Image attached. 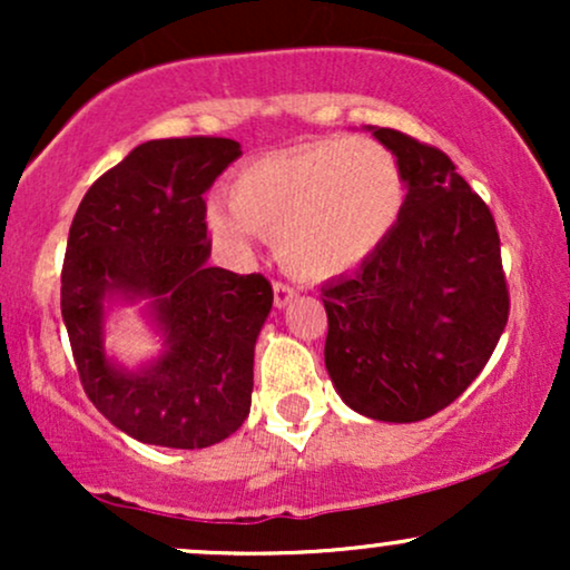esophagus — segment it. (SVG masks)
I'll use <instances>...</instances> for the list:
<instances>
[{
	"mask_svg": "<svg viewBox=\"0 0 570 570\" xmlns=\"http://www.w3.org/2000/svg\"><path fill=\"white\" fill-rule=\"evenodd\" d=\"M294 297H297V292H294L289 284H281V281H276V284H273V305H276L278 311H281V307L289 305Z\"/></svg>",
	"mask_w": 570,
	"mask_h": 570,
	"instance_id": "1",
	"label": "esophagus"
}]
</instances>
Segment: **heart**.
I'll use <instances>...</instances> for the list:
<instances>
[{"label":"heart","mask_w":570,"mask_h":570,"mask_svg":"<svg viewBox=\"0 0 570 570\" xmlns=\"http://www.w3.org/2000/svg\"><path fill=\"white\" fill-rule=\"evenodd\" d=\"M402 166L372 139H324L257 158L208 203V227L225 246L271 235L286 271L337 278L367 263L394 233L404 208Z\"/></svg>","instance_id":"obj_1"}]
</instances>
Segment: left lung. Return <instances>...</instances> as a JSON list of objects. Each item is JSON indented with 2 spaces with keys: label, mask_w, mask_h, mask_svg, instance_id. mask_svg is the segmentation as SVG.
<instances>
[{
  "label": "left lung",
  "mask_w": 570,
  "mask_h": 570,
  "mask_svg": "<svg viewBox=\"0 0 570 570\" xmlns=\"http://www.w3.org/2000/svg\"><path fill=\"white\" fill-rule=\"evenodd\" d=\"M367 130L394 153L407 195L389 240L322 289L324 364L358 415L415 423L455 402L499 345L509 318L501 240L442 149Z\"/></svg>",
  "instance_id": "1"
}]
</instances>
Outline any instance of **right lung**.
<instances>
[{
  "instance_id": "obj_1",
  "label": "right lung",
  "mask_w": 570,
  "mask_h": 570,
  "mask_svg": "<svg viewBox=\"0 0 570 570\" xmlns=\"http://www.w3.org/2000/svg\"><path fill=\"white\" fill-rule=\"evenodd\" d=\"M238 158L233 139L144 141L94 181L71 219L61 316L77 372L96 410L139 442L212 448L252 407L273 289L259 273L208 265L203 200ZM136 302L164 348L130 371L106 353V316Z\"/></svg>"
}]
</instances>
